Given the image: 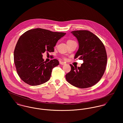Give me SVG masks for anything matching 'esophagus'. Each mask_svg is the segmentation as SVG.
<instances>
[{
    "label": "esophagus",
    "mask_w": 123,
    "mask_h": 123,
    "mask_svg": "<svg viewBox=\"0 0 123 123\" xmlns=\"http://www.w3.org/2000/svg\"><path fill=\"white\" fill-rule=\"evenodd\" d=\"M60 63L61 64V65H64V64H65V63L63 62H60Z\"/></svg>",
    "instance_id": "esophagus-1"
}]
</instances>
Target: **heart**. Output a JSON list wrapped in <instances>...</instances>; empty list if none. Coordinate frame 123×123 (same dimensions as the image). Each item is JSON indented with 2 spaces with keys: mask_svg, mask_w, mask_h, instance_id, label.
I'll use <instances>...</instances> for the list:
<instances>
[{
  "mask_svg": "<svg viewBox=\"0 0 123 123\" xmlns=\"http://www.w3.org/2000/svg\"><path fill=\"white\" fill-rule=\"evenodd\" d=\"M74 42V41H73V40H68V41H67V44H68V43H72V42Z\"/></svg>",
  "mask_w": 123,
  "mask_h": 123,
  "instance_id": "b5f03b06",
  "label": "heart"
}]
</instances>
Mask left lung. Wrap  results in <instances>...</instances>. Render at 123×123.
I'll return each instance as SVG.
<instances>
[{
    "mask_svg": "<svg viewBox=\"0 0 123 123\" xmlns=\"http://www.w3.org/2000/svg\"><path fill=\"white\" fill-rule=\"evenodd\" d=\"M77 39L79 48L74 58L82 60L80 67L70 64L71 70L66 76L67 81L72 85L81 88L92 87L102 77L107 63L105 47L96 35L87 30L71 32Z\"/></svg>",
    "mask_w": 123,
    "mask_h": 123,
    "instance_id": "8db88e82",
    "label": "left lung"
}]
</instances>
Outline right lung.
I'll list each match as a JSON object with an SVG mask.
<instances>
[{
    "label": "right lung",
    "mask_w": 123,
    "mask_h": 123,
    "mask_svg": "<svg viewBox=\"0 0 123 123\" xmlns=\"http://www.w3.org/2000/svg\"><path fill=\"white\" fill-rule=\"evenodd\" d=\"M65 34L35 28L20 37L14 50V60L18 75L23 81L37 86L50 80L53 68L59 62L56 59L44 62L42 54L53 52L57 42Z\"/></svg>",
    "instance_id": "add662e5"
}]
</instances>
